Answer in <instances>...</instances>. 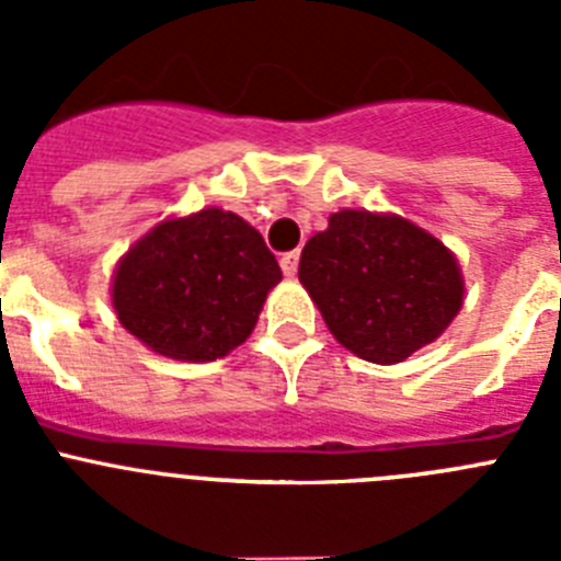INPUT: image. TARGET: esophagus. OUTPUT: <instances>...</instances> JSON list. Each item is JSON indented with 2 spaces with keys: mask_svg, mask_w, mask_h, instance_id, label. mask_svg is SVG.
<instances>
[{
  "mask_svg": "<svg viewBox=\"0 0 561 561\" xmlns=\"http://www.w3.org/2000/svg\"><path fill=\"white\" fill-rule=\"evenodd\" d=\"M297 264H300V252H286V255L280 257V270H284L286 277L297 275Z\"/></svg>",
  "mask_w": 561,
  "mask_h": 561,
  "instance_id": "esophagus-1",
  "label": "esophagus"
}]
</instances>
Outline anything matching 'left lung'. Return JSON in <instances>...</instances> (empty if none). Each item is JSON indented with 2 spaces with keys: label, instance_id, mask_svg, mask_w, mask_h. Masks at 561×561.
<instances>
[{
  "label": "left lung",
  "instance_id": "obj_1",
  "mask_svg": "<svg viewBox=\"0 0 561 561\" xmlns=\"http://www.w3.org/2000/svg\"><path fill=\"white\" fill-rule=\"evenodd\" d=\"M297 277L325 325L359 359L396 365L438 340L463 306L455 252L396 213H331Z\"/></svg>",
  "mask_w": 561,
  "mask_h": 561
}]
</instances>
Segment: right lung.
<instances>
[{"label": "right lung", "mask_w": 561, "mask_h": 561, "mask_svg": "<svg viewBox=\"0 0 561 561\" xmlns=\"http://www.w3.org/2000/svg\"><path fill=\"white\" fill-rule=\"evenodd\" d=\"M280 277L255 227L205 207L168 216L128 247L112 275V306L153 354L213 362L252 334Z\"/></svg>", "instance_id": "add662e5"}]
</instances>
